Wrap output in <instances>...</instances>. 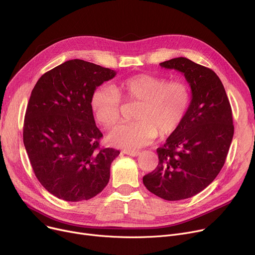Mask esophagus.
<instances>
[{
  "instance_id": "obj_1",
  "label": "esophagus",
  "mask_w": 255,
  "mask_h": 255,
  "mask_svg": "<svg viewBox=\"0 0 255 255\" xmlns=\"http://www.w3.org/2000/svg\"><path fill=\"white\" fill-rule=\"evenodd\" d=\"M123 153L126 155H130V156H138L140 155V151L139 150H123Z\"/></svg>"
}]
</instances>
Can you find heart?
Returning a JSON list of instances; mask_svg holds the SVG:
<instances>
[{
	"label": "heart",
	"instance_id": "obj_1",
	"mask_svg": "<svg viewBox=\"0 0 255 255\" xmlns=\"http://www.w3.org/2000/svg\"><path fill=\"white\" fill-rule=\"evenodd\" d=\"M121 99L138 104L134 120L121 124L108 135L114 146L136 149L149 144L157 133L167 136L183 123L191 103V92L183 82H167L151 75H137L113 86L97 88L91 105L97 121L105 128L113 127L120 120Z\"/></svg>",
	"mask_w": 255,
	"mask_h": 255
}]
</instances>
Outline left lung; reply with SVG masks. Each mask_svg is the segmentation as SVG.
<instances>
[{
    "mask_svg": "<svg viewBox=\"0 0 255 255\" xmlns=\"http://www.w3.org/2000/svg\"><path fill=\"white\" fill-rule=\"evenodd\" d=\"M159 65L185 76L192 99L183 123L157 148L158 165L143 176V184L163 200L179 201L206 189L223 167L234 134L232 110L212 69L186 57Z\"/></svg>",
    "mask_w": 255,
    "mask_h": 255,
    "instance_id": "obj_1",
    "label": "left lung"
}]
</instances>
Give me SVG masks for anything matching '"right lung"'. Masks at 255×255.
Returning <instances> with one entry per match:
<instances>
[{"mask_svg":"<svg viewBox=\"0 0 255 255\" xmlns=\"http://www.w3.org/2000/svg\"><path fill=\"white\" fill-rule=\"evenodd\" d=\"M116 71L82 59L52 68L32 90L23 127V142L34 173L51 195L67 202L89 200L110 179L120 154L101 148L91 105L93 92Z\"/></svg>","mask_w":255,"mask_h":255,"instance_id":"add662e5","label":"right lung"}]
</instances>
